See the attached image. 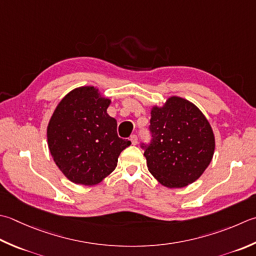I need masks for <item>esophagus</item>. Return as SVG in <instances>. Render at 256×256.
Segmentation results:
<instances>
[{
    "label": "esophagus",
    "instance_id": "34e87169",
    "mask_svg": "<svg viewBox=\"0 0 256 256\" xmlns=\"http://www.w3.org/2000/svg\"><path fill=\"white\" fill-rule=\"evenodd\" d=\"M130 140H131V143L133 145H136L138 144V136H136V135H131V138H130Z\"/></svg>",
    "mask_w": 256,
    "mask_h": 256
}]
</instances>
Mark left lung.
Returning a JSON list of instances; mask_svg holds the SVG:
<instances>
[{
    "label": "left lung",
    "mask_w": 256,
    "mask_h": 256,
    "mask_svg": "<svg viewBox=\"0 0 256 256\" xmlns=\"http://www.w3.org/2000/svg\"><path fill=\"white\" fill-rule=\"evenodd\" d=\"M152 142L144 156L150 173L168 188L196 181L211 163L215 136L211 124L196 105L170 96L151 108Z\"/></svg>",
    "instance_id": "8db88e82"
}]
</instances>
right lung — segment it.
<instances>
[{
    "label": "right lung",
    "instance_id": "obj_1",
    "mask_svg": "<svg viewBox=\"0 0 256 256\" xmlns=\"http://www.w3.org/2000/svg\"><path fill=\"white\" fill-rule=\"evenodd\" d=\"M111 100L91 85L72 90L60 101L48 124L50 153L70 181L92 186L111 174L131 144L118 136L108 114Z\"/></svg>",
    "mask_w": 256,
    "mask_h": 256
}]
</instances>
